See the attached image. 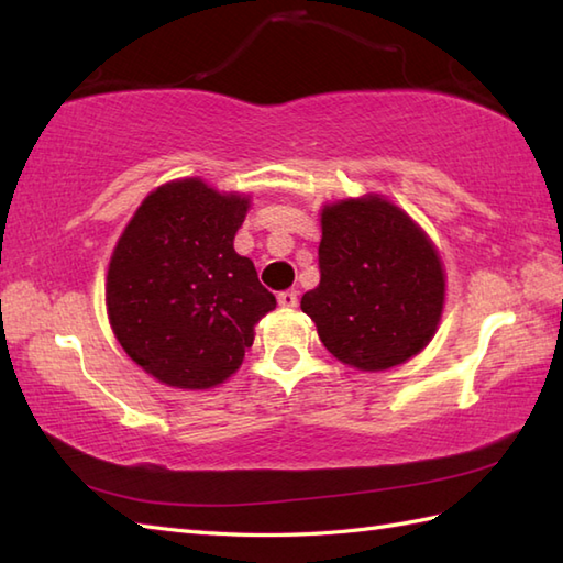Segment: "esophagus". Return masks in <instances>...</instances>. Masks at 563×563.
<instances>
[{
	"instance_id": "esophagus-1",
	"label": "esophagus",
	"mask_w": 563,
	"mask_h": 563,
	"mask_svg": "<svg viewBox=\"0 0 563 563\" xmlns=\"http://www.w3.org/2000/svg\"><path fill=\"white\" fill-rule=\"evenodd\" d=\"M278 305L283 309H295L297 307V292L295 290H285L278 295Z\"/></svg>"
}]
</instances>
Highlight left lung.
I'll return each mask as SVG.
<instances>
[{
    "label": "left lung",
    "mask_w": 563,
    "mask_h": 563,
    "mask_svg": "<svg viewBox=\"0 0 563 563\" xmlns=\"http://www.w3.org/2000/svg\"><path fill=\"white\" fill-rule=\"evenodd\" d=\"M319 271L300 307L343 365L379 373L411 361L435 336L445 305L440 254L385 196L321 208Z\"/></svg>",
    "instance_id": "obj_1"
}]
</instances>
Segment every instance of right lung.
Returning <instances> with one entry per match:
<instances>
[{
    "label": "right lung",
    "instance_id": "add662e5",
    "mask_svg": "<svg viewBox=\"0 0 563 563\" xmlns=\"http://www.w3.org/2000/svg\"><path fill=\"white\" fill-rule=\"evenodd\" d=\"M249 208V196L176 178L142 200L118 239L106 275L111 329L162 385H222L275 309L254 263L234 251Z\"/></svg>",
    "mask_w": 563,
    "mask_h": 563
}]
</instances>
